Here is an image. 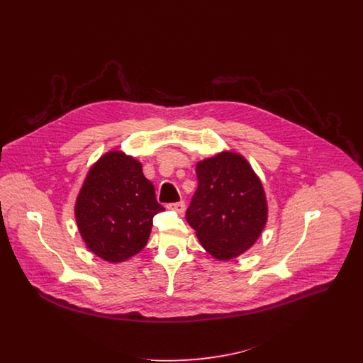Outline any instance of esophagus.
I'll return each instance as SVG.
<instances>
[{"label":"esophagus","mask_w":363,"mask_h":363,"mask_svg":"<svg viewBox=\"0 0 363 363\" xmlns=\"http://www.w3.org/2000/svg\"><path fill=\"white\" fill-rule=\"evenodd\" d=\"M167 208L177 212V213H183L186 211V204L183 201H180V203H173V204L167 206Z\"/></svg>","instance_id":"34e87169"}]
</instances>
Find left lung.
<instances>
[{
	"instance_id": "obj_1",
	"label": "left lung",
	"mask_w": 363,
	"mask_h": 363,
	"mask_svg": "<svg viewBox=\"0 0 363 363\" xmlns=\"http://www.w3.org/2000/svg\"><path fill=\"white\" fill-rule=\"evenodd\" d=\"M199 187L187 223L213 259L239 257L255 246L268 219L262 183L247 159L222 151L197 162Z\"/></svg>"
}]
</instances>
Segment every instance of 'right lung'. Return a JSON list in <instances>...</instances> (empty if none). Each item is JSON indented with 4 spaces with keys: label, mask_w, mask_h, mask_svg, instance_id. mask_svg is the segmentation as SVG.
Instances as JSON below:
<instances>
[{
    "label": "right lung",
    "mask_w": 363,
    "mask_h": 363,
    "mask_svg": "<svg viewBox=\"0 0 363 363\" xmlns=\"http://www.w3.org/2000/svg\"><path fill=\"white\" fill-rule=\"evenodd\" d=\"M162 211L143 163L120 150L106 152L89 167L74 207L85 246L111 264L145 247L152 219Z\"/></svg>",
    "instance_id": "right-lung-1"
}]
</instances>
